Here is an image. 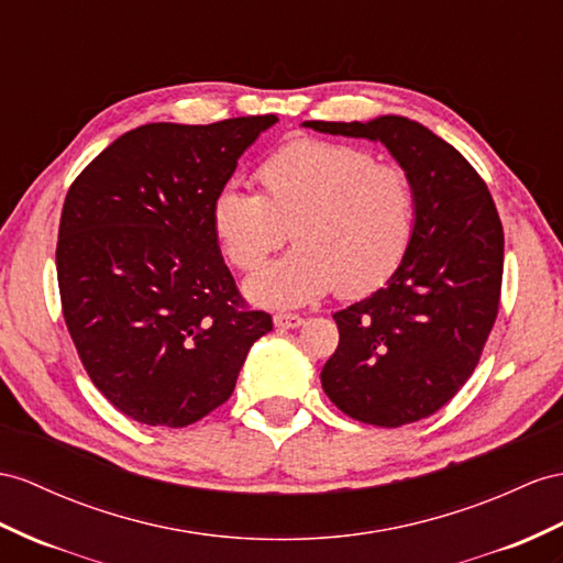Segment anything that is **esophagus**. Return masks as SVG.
<instances>
[{"label": "esophagus", "instance_id": "obj_1", "mask_svg": "<svg viewBox=\"0 0 563 563\" xmlns=\"http://www.w3.org/2000/svg\"><path fill=\"white\" fill-rule=\"evenodd\" d=\"M273 323H276V328H299L305 319L299 313H276L273 316Z\"/></svg>", "mask_w": 563, "mask_h": 563}]
</instances>
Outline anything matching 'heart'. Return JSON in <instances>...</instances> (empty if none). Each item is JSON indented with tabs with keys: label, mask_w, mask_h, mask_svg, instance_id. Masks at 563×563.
<instances>
[{
	"label": "heart",
	"mask_w": 563,
	"mask_h": 563,
	"mask_svg": "<svg viewBox=\"0 0 563 563\" xmlns=\"http://www.w3.org/2000/svg\"><path fill=\"white\" fill-rule=\"evenodd\" d=\"M258 195L228 185L213 197L211 230L238 271L252 273L283 247H297L247 283L256 305L295 307L335 290L362 297L393 276L416 221L405 168L378 164L352 144L299 137L256 168Z\"/></svg>",
	"instance_id": "1"
}]
</instances>
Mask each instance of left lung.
<instances>
[{
	"mask_svg": "<svg viewBox=\"0 0 563 563\" xmlns=\"http://www.w3.org/2000/svg\"><path fill=\"white\" fill-rule=\"evenodd\" d=\"M305 125L380 140L411 178L409 250L385 287L333 313L340 342L321 383L354 421H421L471 378L497 319L504 230L493 195L450 142L405 117Z\"/></svg>",
	"mask_w": 563,
	"mask_h": 563,
	"instance_id": "obj_1",
	"label": "left lung"
}]
</instances>
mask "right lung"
Segmentation results:
<instances>
[{
  "label": "right lung",
  "mask_w": 563,
  "mask_h": 563,
  "mask_svg": "<svg viewBox=\"0 0 563 563\" xmlns=\"http://www.w3.org/2000/svg\"><path fill=\"white\" fill-rule=\"evenodd\" d=\"M276 121L140 125L68 187L56 242L64 321L90 380L128 419L164 428L205 419L273 330L223 264L211 205Z\"/></svg>",
  "instance_id": "obj_1"
}]
</instances>
